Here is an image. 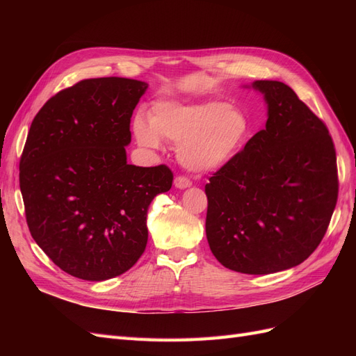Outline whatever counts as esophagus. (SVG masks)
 <instances>
[{
    "instance_id": "1",
    "label": "esophagus",
    "mask_w": 356,
    "mask_h": 356,
    "mask_svg": "<svg viewBox=\"0 0 356 356\" xmlns=\"http://www.w3.org/2000/svg\"><path fill=\"white\" fill-rule=\"evenodd\" d=\"M174 184H175L177 188L184 190V188L191 187V181L188 178H186V177H177L175 181H174Z\"/></svg>"
}]
</instances>
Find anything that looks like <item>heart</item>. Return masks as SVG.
Returning <instances> with one entry per match:
<instances>
[{"label": "heart", "mask_w": 356, "mask_h": 356, "mask_svg": "<svg viewBox=\"0 0 356 356\" xmlns=\"http://www.w3.org/2000/svg\"><path fill=\"white\" fill-rule=\"evenodd\" d=\"M134 122L138 143L159 148L160 138L178 145L181 165L193 172L217 170L238 156L251 136V118L236 105L221 101H163Z\"/></svg>", "instance_id": "1"}]
</instances>
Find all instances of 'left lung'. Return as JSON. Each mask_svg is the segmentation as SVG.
Returning <instances> with one entry per match:
<instances>
[{
  "label": "left lung",
  "mask_w": 356,
  "mask_h": 356,
  "mask_svg": "<svg viewBox=\"0 0 356 356\" xmlns=\"http://www.w3.org/2000/svg\"><path fill=\"white\" fill-rule=\"evenodd\" d=\"M266 129L209 178L207 238L234 272L268 275L303 263L337 203L336 149L324 122L281 81L257 80Z\"/></svg>",
  "instance_id": "left-lung-1"
}]
</instances>
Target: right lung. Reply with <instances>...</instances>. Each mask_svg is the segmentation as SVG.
I'll list each match as a JSON object with an SVG mask.
<instances>
[{"label": "right lung", "instance_id": "obj_1", "mask_svg": "<svg viewBox=\"0 0 356 356\" xmlns=\"http://www.w3.org/2000/svg\"><path fill=\"white\" fill-rule=\"evenodd\" d=\"M148 84L104 77L50 98L32 120L19 165L26 222L63 272L106 281L143 255L152 200L172 187L168 166L127 163L131 117Z\"/></svg>", "mask_w": 356, "mask_h": 356}]
</instances>
